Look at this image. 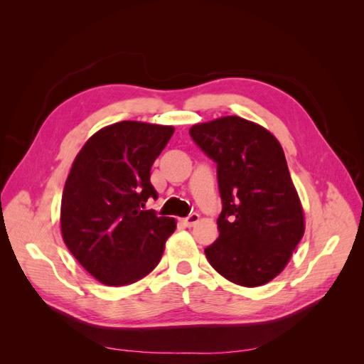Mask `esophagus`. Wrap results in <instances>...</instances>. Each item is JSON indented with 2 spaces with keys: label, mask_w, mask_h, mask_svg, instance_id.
I'll use <instances>...</instances> for the list:
<instances>
[{
  "label": "esophagus",
  "mask_w": 364,
  "mask_h": 364,
  "mask_svg": "<svg viewBox=\"0 0 364 364\" xmlns=\"http://www.w3.org/2000/svg\"><path fill=\"white\" fill-rule=\"evenodd\" d=\"M199 218H200V215H199V214H197V213H191L188 217L182 218L181 222H182V225H183V226H186V228H191V226H194L197 222H199Z\"/></svg>",
  "instance_id": "34e87169"
}]
</instances>
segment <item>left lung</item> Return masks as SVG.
I'll use <instances>...</instances> for the list:
<instances>
[{
	"mask_svg": "<svg viewBox=\"0 0 364 364\" xmlns=\"http://www.w3.org/2000/svg\"><path fill=\"white\" fill-rule=\"evenodd\" d=\"M190 135L217 164L222 213L209 264L243 287L267 284L284 270L304 235V213L278 139L240 117L196 124Z\"/></svg>",
	"mask_w": 364,
	"mask_h": 364,
	"instance_id": "obj_1",
	"label": "left lung"
}]
</instances>
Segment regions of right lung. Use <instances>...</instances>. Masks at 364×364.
Segmentation results:
<instances>
[{"label": "right lung", "mask_w": 364, "mask_h": 364, "mask_svg": "<svg viewBox=\"0 0 364 364\" xmlns=\"http://www.w3.org/2000/svg\"><path fill=\"white\" fill-rule=\"evenodd\" d=\"M173 132L119 121L98 130L74 159L62 194V237L83 269L106 285L144 278L174 232V218L144 209L158 199L150 168Z\"/></svg>", "instance_id": "add662e5"}]
</instances>
